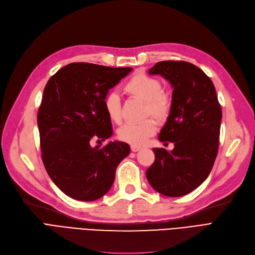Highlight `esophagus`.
<instances>
[{"label":"esophagus","mask_w":255,"mask_h":255,"mask_svg":"<svg viewBox=\"0 0 255 255\" xmlns=\"http://www.w3.org/2000/svg\"><path fill=\"white\" fill-rule=\"evenodd\" d=\"M142 149L140 147H138V146H131V151H133V152H137V151H139V150Z\"/></svg>","instance_id":"esophagus-1"}]
</instances>
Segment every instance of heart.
Listing matches in <instances>:
<instances>
[{"label":"heart","instance_id":"obj_1","mask_svg":"<svg viewBox=\"0 0 255 255\" xmlns=\"http://www.w3.org/2000/svg\"><path fill=\"white\" fill-rule=\"evenodd\" d=\"M163 85L158 79L146 73H136L124 86L128 96L145 102V116H151L158 122H164L170 116L172 100L169 94L162 90ZM104 107L109 120L116 124L122 121V106L119 94L108 93L104 100ZM156 131L153 120L147 119L136 124H126L118 131V136L123 142L133 146H140L152 136Z\"/></svg>","mask_w":255,"mask_h":255}]
</instances>
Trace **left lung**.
<instances>
[{"label":"left lung","mask_w":255,"mask_h":255,"mask_svg":"<svg viewBox=\"0 0 255 255\" xmlns=\"http://www.w3.org/2000/svg\"><path fill=\"white\" fill-rule=\"evenodd\" d=\"M171 84L172 109L161 132V142L174 148H153L154 163L146 176L153 189L177 197L193 191L211 172L218 155L222 108L210 78L184 61H163L149 69Z\"/></svg>","instance_id":"left-lung-1"}]
</instances>
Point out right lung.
Returning <instances> with one entry per match:
<instances>
[{"mask_svg":"<svg viewBox=\"0 0 255 255\" xmlns=\"http://www.w3.org/2000/svg\"><path fill=\"white\" fill-rule=\"evenodd\" d=\"M131 70L71 63L46 84L37 112L42 159L52 182L74 200L91 202L105 195L118 165L130 152L126 143L91 147L90 139L112 135L104 100Z\"/></svg>","mask_w":255,"mask_h":255,"instance_id":"right-lung-1","label":"right lung"}]
</instances>
